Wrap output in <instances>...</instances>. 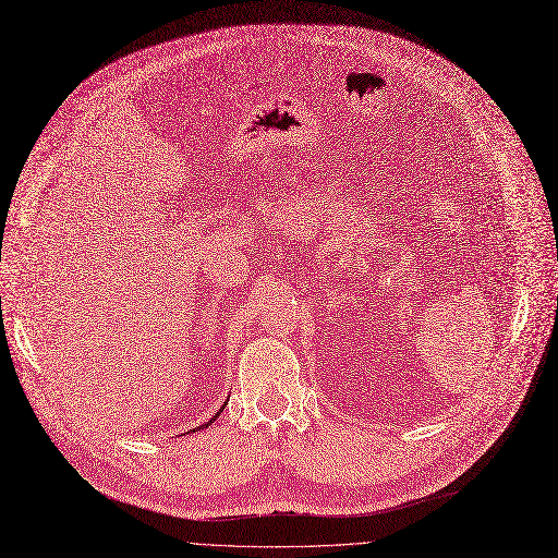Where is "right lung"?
Here are the masks:
<instances>
[{
	"label": "right lung",
	"mask_w": 558,
	"mask_h": 558,
	"mask_svg": "<svg viewBox=\"0 0 558 558\" xmlns=\"http://www.w3.org/2000/svg\"><path fill=\"white\" fill-rule=\"evenodd\" d=\"M223 409H226V404H223V407H221V409H219V411H217V413H214V417H211V420H209V422H205V424H203V428H207V426H209V424H211V422H214V420H217V417H219V413H221V411H223ZM198 428H201V426H198Z\"/></svg>",
	"instance_id": "obj_1"
}]
</instances>
